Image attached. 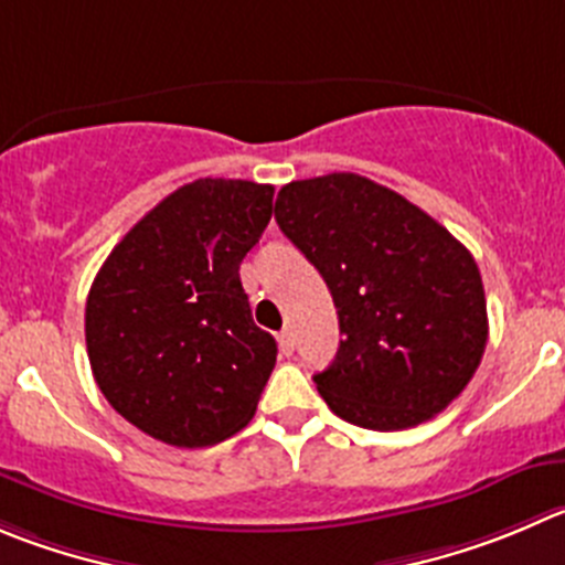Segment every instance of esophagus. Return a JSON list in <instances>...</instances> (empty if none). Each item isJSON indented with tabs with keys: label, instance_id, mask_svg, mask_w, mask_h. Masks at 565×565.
I'll list each match as a JSON object with an SVG mask.
<instances>
[{
	"label": "esophagus",
	"instance_id": "34e87169",
	"mask_svg": "<svg viewBox=\"0 0 565 565\" xmlns=\"http://www.w3.org/2000/svg\"><path fill=\"white\" fill-rule=\"evenodd\" d=\"M277 341H279V349H282V354H294V332L291 330L279 332Z\"/></svg>",
	"mask_w": 565,
	"mask_h": 565
}]
</instances>
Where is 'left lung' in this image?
I'll list each match as a JSON object with an SVG mask.
<instances>
[{"instance_id": "1", "label": "left lung", "mask_w": 565, "mask_h": 565, "mask_svg": "<svg viewBox=\"0 0 565 565\" xmlns=\"http://www.w3.org/2000/svg\"><path fill=\"white\" fill-rule=\"evenodd\" d=\"M274 218L319 268L341 327L313 374L330 411L366 429H407L469 385L488 343L471 252L433 216L360 174L282 185Z\"/></svg>"}]
</instances>
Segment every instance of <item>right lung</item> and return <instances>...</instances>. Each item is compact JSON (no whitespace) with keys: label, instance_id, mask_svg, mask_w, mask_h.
Returning a JSON list of instances; mask_svg holds the SVG:
<instances>
[{"label":"right lung","instance_id":"1","mask_svg":"<svg viewBox=\"0 0 565 565\" xmlns=\"http://www.w3.org/2000/svg\"><path fill=\"white\" fill-rule=\"evenodd\" d=\"M274 188L193 180L107 255L85 302L96 385L141 433L213 447L255 416L277 341L252 321L241 260L271 218Z\"/></svg>","mask_w":565,"mask_h":565}]
</instances>
